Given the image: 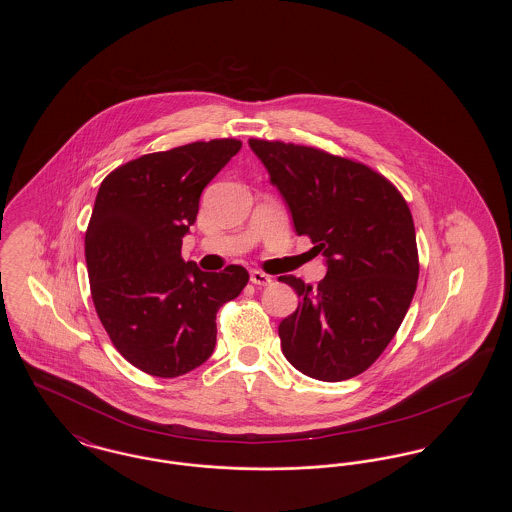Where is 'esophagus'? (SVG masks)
I'll return each mask as SVG.
<instances>
[{"mask_svg": "<svg viewBox=\"0 0 512 512\" xmlns=\"http://www.w3.org/2000/svg\"><path fill=\"white\" fill-rule=\"evenodd\" d=\"M249 280H251V284H255V286H270V284L274 282L268 274L261 272V270H251Z\"/></svg>", "mask_w": 512, "mask_h": 512, "instance_id": "34e87169", "label": "esophagus"}]
</instances>
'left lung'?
Returning a JSON list of instances; mask_svg holds the SVG:
<instances>
[{
  "instance_id": "1",
  "label": "left lung",
  "mask_w": 512,
  "mask_h": 512,
  "mask_svg": "<svg viewBox=\"0 0 512 512\" xmlns=\"http://www.w3.org/2000/svg\"><path fill=\"white\" fill-rule=\"evenodd\" d=\"M284 195L299 236L326 257L317 288L295 276L299 305L278 326L299 372L340 382L365 372L397 334L418 282L413 215L401 192L365 163L320 147L251 138Z\"/></svg>"
}]
</instances>
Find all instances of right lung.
Returning a JSON list of instances; mask_svg holds the SVG:
<instances>
[{
    "instance_id": "1",
    "label": "right lung",
    "mask_w": 512,
    "mask_h": 512,
    "mask_svg": "<svg viewBox=\"0 0 512 512\" xmlns=\"http://www.w3.org/2000/svg\"><path fill=\"white\" fill-rule=\"evenodd\" d=\"M217 138L147 153L99 186L84 253L99 320L130 365L176 378L203 365L217 341V311L249 282L240 265L203 272L182 259L199 195L240 151Z\"/></svg>"
}]
</instances>
